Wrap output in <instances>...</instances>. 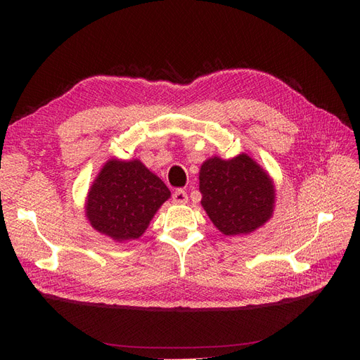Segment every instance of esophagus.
Returning a JSON list of instances; mask_svg holds the SVG:
<instances>
[{"label":"esophagus","mask_w":360,"mask_h":360,"mask_svg":"<svg viewBox=\"0 0 360 360\" xmlns=\"http://www.w3.org/2000/svg\"><path fill=\"white\" fill-rule=\"evenodd\" d=\"M172 202H176V204H186V202H188V193L184 192V191H181V189L176 191V192L172 193Z\"/></svg>","instance_id":"1"}]
</instances>
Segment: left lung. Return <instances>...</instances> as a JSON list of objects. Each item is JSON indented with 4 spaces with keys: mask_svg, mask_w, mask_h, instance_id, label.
Instances as JSON below:
<instances>
[{
    "mask_svg": "<svg viewBox=\"0 0 360 360\" xmlns=\"http://www.w3.org/2000/svg\"><path fill=\"white\" fill-rule=\"evenodd\" d=\"M198 179L202 209L224 236L250 234L274 216V179L246 153L231 159L209 158Z\"/></svg>",
    "mask_w": 360,
    "mask_h": 360,
    "instance_id": "8db88e82",
    "label": "left lung"
}]
</instances>
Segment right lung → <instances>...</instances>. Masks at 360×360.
Listing matches in <instances>:
<instances>
[{
  "instance_id": "obj_1",
  "label": "right lung",
  "mask_w": 360,
  "mask_h": 360,
  "mask_svg": "<svg viewBox=\"0 0 360 360\" xmlns=\"http://www.w3.org/2000/svg\"><path fill=\"white\" fill-rule=\"evenodd\" d=\"M171 192L139 159L111 158L101 168L85 198V217L97 233L126 243L146 233Z\"/></svg>"
}]
</instances>
